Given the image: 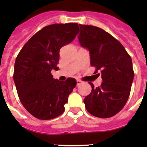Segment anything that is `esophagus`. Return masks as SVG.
<instances>
[{"label": "esophagus", "instance_id": "obj_1", "mask_svg": "<svg viewBox=\"0 0 147 147\" xmlns=\"http://www.w3.org/2000/svg\"><path fill=\"white\" fill-rule=\"evenodd\" d=\"M81 83H82L81 80H76V85H81Z\"/></svg>", "mask_w": 147, "mask_h": 147}]
</instances>
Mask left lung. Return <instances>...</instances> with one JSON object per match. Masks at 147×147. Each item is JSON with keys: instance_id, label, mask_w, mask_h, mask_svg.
Here are the masks:
<instances>
[{"instance_id": "left-lung-1", "label": "left lung", "mask_w": 147, "mask_h": 147, "mask_svg": "<svg viewBox=\"0 0 147 147\" xmlns=\"http://www.w3.org/2000/svg\"><path fill=\"white\" fill-rule=\"evenodd\" d=\"M79 41L89 50L90 65L100 71L101 86L94 88L84 99L88 112L96 117H112L127 103L134 78L132 59L122 44L105 30L80 24Z\"/></svg>"}]
</instances>
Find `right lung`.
<instances>
[{
    "label": "right lung",
    "mask_w": 147,
    "mask_h": 147,
    "mask_svg": "<svg viewBox=\"0 0 147 147\" xmlns=\"http://www.w3.org/2000/svg\"><path fill=\"white\" fill-rule=\"evenodd\" d=\"M79 31L78 23L47 26L28 40L17 57L13 78L18 96L37 119L50 120L64 112L76 80H55L51 70L58 69L59 50L72 42Z\"/></svg>",
    "instance_id": "add662e5"
}]
</instances>
